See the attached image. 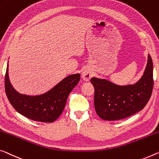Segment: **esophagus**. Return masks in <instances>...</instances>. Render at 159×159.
Returning <instances> with one entry per match:
<instances>
[{
	"mask_svg": "<svg viewBox=\"0 0 159 159\" xmlns=\"http://www.w3.org/2000/svg\"><path fill=\"white\" fill-rule=\"evenodd\" d=\"M93 76V72L89 68H85V69L82 70L81 73V77L85 81H89L90 79H91Z\"/></svg>",
	"mask_w": 159,
	"mask_h": 159,
	"instance_id": "1",
	"label": "esophagus"
}]
</instances>
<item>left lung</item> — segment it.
Returning <instances> with one entry per match:
<instances>
[{"mask_svg": "<svg viewBox=\"0 0 159 159\" xmlns=\"http://www.w3.org/2000/svg\"><path fill=\"white\" fill-rule=\"evenodd\" d=\"M95 112L101 119L114 121L124 119L142 110L152 93L153 62L148 54L147 66L141 79L134 84L120 85L105 79L93 77Z\"/></svg>", "mask_w": 159, "mask_h": 159, "instance_id": "left-lung-1", "label": "left lung"}]
</instances>
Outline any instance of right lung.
<instances>
[{"label":"right lung","instance_id":"1","mask_svg":"<svg viewBox=\"0 0 159 159\" xmlns=\"http://www.w3.org/2000/svg\"><path fill=\"white\" fill-rule=\"evenodd\" d=\"M79 80L80 74H71L43 94H22L14 89L10 81L7 64L5 76V89L10 102L20 114L34 121L53 122L61 115L69 93Z\"/></svg>","mask_w":159,"mask_h":159}]
</instances>
